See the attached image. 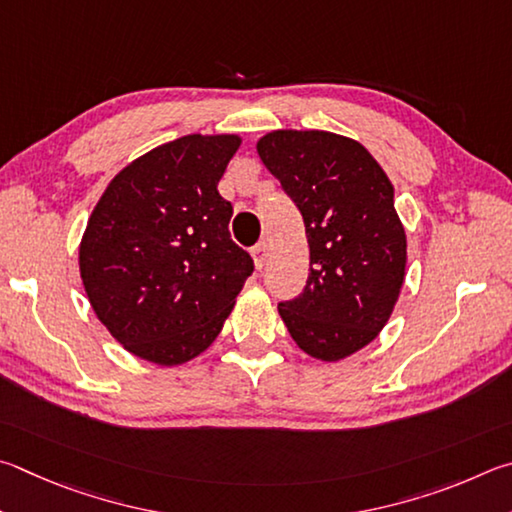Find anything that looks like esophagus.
Segmentation results:
<instances>
[{"label": "esophagus", "mask_w": 512, "mask_h": 512, "mask_svg": "<svg viewBox=\"0 0 512 512\" xmlns=\"http://www.w3.org/2000/svg\"><path fill=\"white\" fill-rule=\"evenodd\" d=\"M251 258H254V265L261 270L267 261V242H258V245L251 249Z\"/></svg>", "instance_id": "esophagus-1"}]
</instances>
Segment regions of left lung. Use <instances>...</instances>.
Here are the masks:
<instances>
[{"mask_svg": "<svg viewBox=\"0 0 512 512\" xmlns=\"http://www.w3.org/2000/svg\"><path fill=\"white\" fill-rule=\"evenodd\" d=\"M258 157L306 224L310 274L279 315L301 351L339 362L387 326L407 267L393 184L362 143L324 130H274Z\"/></svg>", "mask_w": 512, "mask_h": 512, "instance_id": "left-lung-1", "label": "left lung"}]
</instances>
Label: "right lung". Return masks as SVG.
Returning a JSON list of instances; mask_svg holds the SVG:
<instances>
[{"label": "right lung", "instance_id": "add662e5", "mask_svg": "<svg viewBox=\"0 0 512 512\" xmlns=\"http://www.w3.org/2000/svg\"><path fill=\"white\" fill-rule=\"evenodd\" d=\"M238 134H186L125 166L87 220L80 279L125 351L177 366L213 344L254 261L229 236L218 182Z\"/></svg>", "mask_w": 512, "mask_h": 512}]
</instances>
